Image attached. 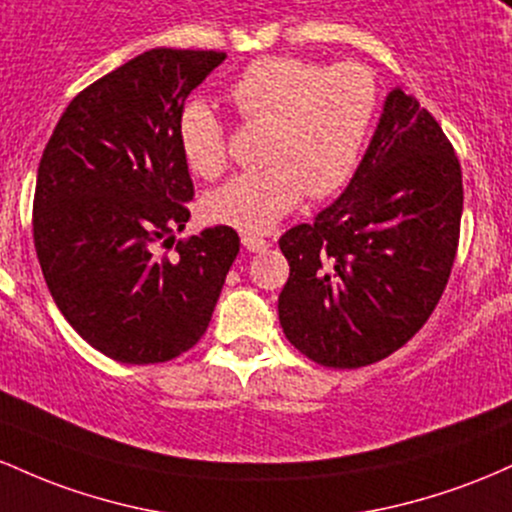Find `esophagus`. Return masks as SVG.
Returning <instances> with one entry per match:
<instances>
[{
	"instance_id": "obj_1",
	"label": "esophagus",
	"mask_w": 512,
	"mask_h": 512,
	"mask_svg": "<svg viewBox=\"0 0 512 512\" xmlns=\"http://www.w3.org/2000/svg\"><path fill=\"white\" fill-rule=\"evenodd\" d=\"M241 244H244V249L251 251V254H261V251H266L268 246H271L266 239L256 237V234H244V237H241Z\"/></svg>"
}]
</instances>
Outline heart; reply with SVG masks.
<instances>
[{
	"label": "heart",
	"mask_w": 512,
	"mask_h": 512,
	"mask_svg": "<svg viewBox=\"0 0 512 512\" xmlns=\"http://www.w3.org/2000/svg\"><path fill=\"white\" fill-rule=\"evenodd\" d=\"M241 120L266 125L268 169L239 174L205 198L212 222L268 232L304 195L326 198L355 174L377 113V86L360 65L321 67L297 57H261L229 86ZM179 140L195 174L212 179L227 164L225 130L203 101L183 108Z\"/></svg>",
	"instance_id": "b5f03b06"
}]
</instances>
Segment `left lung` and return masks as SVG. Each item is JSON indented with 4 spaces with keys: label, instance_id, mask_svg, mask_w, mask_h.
Returning a JSON list of instances; mask_svg holds the SVG:
<instances>
[{
    "label": "left lung",
    "instance_id": "1",
    "mask_svg": "<svg viewBox=\"0 0 512 512\" xmlns=\"http://www.w3.org/2000/svg\"><path fill=\"white\" fill-rule=\"evenodd\" d=\"M462 169L426 108L396 86L346 191L280 237L287 341L338 370L387 358L426 324L455 263Z\"/></svg>",
    "mask_w": 512,
    "mask_h": 512
}]
</instances>
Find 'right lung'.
Instances as JSON below:
<instances>
[{"label":"right lung","mask_w":512,"mask_h":512,"mask_svg":"<svg viewBox=\"0 0 512 512\" xmlns=\"http://www.w3.org/2000/svg\"><path fill=\"white\" fill-rule=\"evenodd\" d=\"M222 60L174 48L132 57L74 96L40 157L43 278L72 329L118 363H166L193 348L239 254L225 225L159 251L191 217L183 103Z\"/></svg>","instance_id":"add662e5"}]
</instances>
